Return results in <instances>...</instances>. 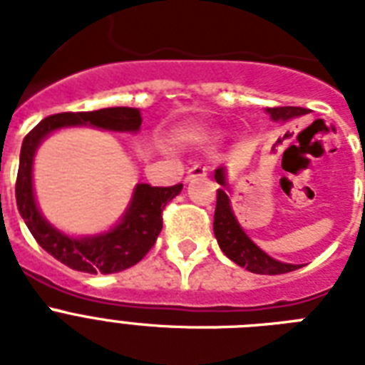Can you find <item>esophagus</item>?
Returning a JSON list of instances; mask_svg holds the SVG:
<instances>
[{
  "label": "esophagus",
  "instance_id": "esophagus-1",
  "mask_svg": "<svg viewBox=\"0 0 365 365\" xmlns=\"http://www.w3.org/2000/svg\"><path fill=\"white\" fill-rule=\"evenodd\" d=\"M206 174H208V166L193 165L187 170V180H191V178H202V176H206Z\"/></svg>",
  "mask_w": 365,
  "mask_h": 365
}]
</instances>
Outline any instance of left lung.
I'll use <instances>...</instances> for the list:
<instances>
[{"label": "left lung", "mask_w": 365, "mask_h": 365, "mask_svg": "<svg viewBox=\"0 0 365 365\" xmlns=\"http://www.w3.org/2000/svg\"><path fill=\"white\" fill-rule=\"evenodd\" d=\"M267 113L274 119V121H288L294 117L305 115V108H295V106H280V108H267ZM216 182L222 185L217 189V200H216V214H214V235H216L217 244L229 259H233L237 265L246 267L250 272H257V274H284V272L295 271L299 265H292V263H282V261L272 259L271 255H267L263 250H259L248 235L244 233L239 222L235 220L231 205H229V197L225 193V170L217 168Z\"/></svg>", "instance_id": "8db88e82"}]
</instances>
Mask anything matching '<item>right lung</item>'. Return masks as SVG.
Wrapping results in <instances>:
<instances>
[{
  "mask_svg": "<svg viewBox=\"0 0 365 365\" xmlns=\"http://www.w3.org/2000/svg\"><path fill=\"white\" fill-rule=\"evenodd\" d=\"M71 125H91L106 130L136 132L142 125L140 111L134 108H106L98 111H66L45 117L26 134L20 149V165L16 174V206L34 239L45 252L56 257L73 271L88 274H110L136 265L149 250L163 229L165 206L182 191V183L170 187H151L140 183L134 189L130 208L121 223L98 237L70 239L43 220L34 199L31 187V165L34 153L43 138L56 128Z\"/></svg>",
  "mask_w": 365,
  "mask_h": 365,
  "instance_id": "right-lung-1",
  "label": "right lung"
}]
</instances>
